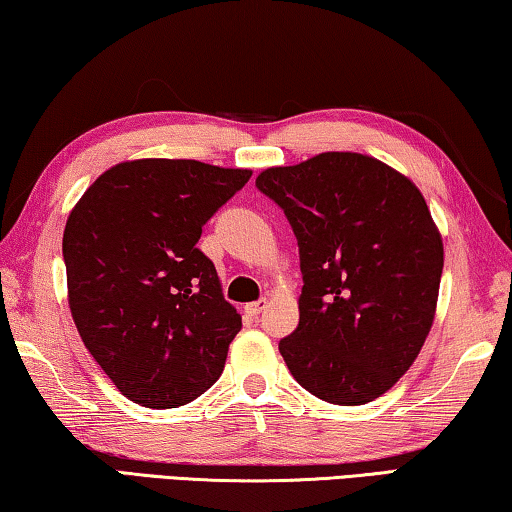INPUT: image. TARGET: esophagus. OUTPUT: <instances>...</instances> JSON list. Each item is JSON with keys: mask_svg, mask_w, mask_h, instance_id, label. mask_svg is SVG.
<instances>
[{"mask_svg": "<svg viewBox=\"0 0 512 512\" xmlns=\"http://www.w3.org/2000/svg\"><path fill=\"white\" fill-rule=\"evenodd\" d=\"M267 304H270V301H267V299L251 301V304H247V306H245V311H247L249 315L258 317V315H261V313H265V311H267Z\"/></svg>", "mask_w": 512, "mask_h": 512, "instance_id": "obj_1", "label": "esophagus"}]
</instances>
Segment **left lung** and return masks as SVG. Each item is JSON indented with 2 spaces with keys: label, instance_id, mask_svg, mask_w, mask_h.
<instances>
[{
  "label": "left lung",
  "instance_id": "left-lung-1",
  "mask_svg": "<svg viewBox=\"0 0 512 512\" xmlns=\"http://www.w3.org/2000/svg\"><path fill=\"white\" fill-rule=\"evenodd\" d=\"M299 245V324L279 342L295 381L367 404L408 372L431 331L445 265L422 192L372 156L326 152L258 174Z\"/></svg>",
  "mask_w": 512,
  "mask_h": 512
}]
</instances>
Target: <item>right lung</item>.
I'll list each match as a JSON object with an SVG mask.
<instances>
[{"label": "right lung", "mask_w": 512, "mask_h": 512, "mask_svg": "<svg viewBox=\"0 0 512 512\" xmlns=\"http://www.w3.org/2000/svg\"><path fill=\"white\" fill-rule=\"evenodd\" d=\"M249 177L142 158L104 172L67 217L74 324L115 388L140 406L190 404L220 379L242 322L197 242Z\"/></svg>", "instance_id": "add662e5"}]
</instances>
